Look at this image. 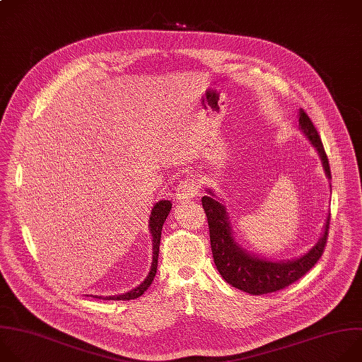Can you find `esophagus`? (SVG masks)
Listing matches in <instances>:
<instances>
[{"mask_svg":"<svg viewBox=\"0 0 362 362\" xmlns=\"http://www.w3.org/2000/svg\"><path fill=\"white\" fill-rule=\"evenodd\" d=\"M198 192H199V182L194 178H187L177 185L175 198L178 201H188L195 198Z\"/></svg>","mask_w":362,"mask_h":362,"instance_id":"34e87169","label":"esophagus"}]
</instances>
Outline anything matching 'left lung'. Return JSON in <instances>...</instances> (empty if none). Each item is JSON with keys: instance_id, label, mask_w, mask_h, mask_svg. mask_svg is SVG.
I'll use <instances>...</instances> for the list:
<instances>
[{"instance_id": "left-lung-1", "label": "left lung", "mask_w": 362, "mask_h": 362, "mask_svg": "<svg viewBox=\"0 0 362 362\" xmlns=\"http://www.w3.org/2000/svg\"><path fill=\"white\" fill-rule=\"evenodd\" d=\"M298 118L300 129L317 150L325 175L328 180H331L328 158L313 121L304 112V110H300ZM205 191L206 195L201 198V202L208 220L214 262L221 276L238 290L251 296L279 291L304 276L321 258L328 237L329 215L327 216V223L320 241L307 254L296 259L269 261L250 254L237 243L224 204L220 198H216L212 189L208 188Z\"/></svg>"}]
</instances>
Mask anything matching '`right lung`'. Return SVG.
I'll use <instances>...</instances> for the list:
<instances>
[{"mask_svg": "<svg viewBox=\"0 0 362 362\" xmlns=\"http://www.w3.org/2000/svg\"><path fill=\"white\" fill-rule=\"evenodd\" d=\"M171 201L168 199H161L158 201L151 211L150 215V233L153 235V264H151V269L147 275V278L144 279L138 286L132 288L131 291L121 294V296H108V297H100V296H93L94 298H103V300H112V301H128V300H135L138 297H141L144 293L148 290V286L151 285V282L154 281L156 272H157V265H158V252H160V241H161V231H163V226L167 220V216L171 211Z\"/></svg>", "mask_w": 362, "mask_h": 362, "instance_id": "right-lung-1", "label": "right lung"}]
</instances>
